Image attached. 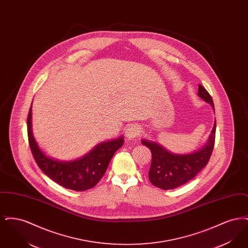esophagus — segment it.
<instances>
[{"label":"esophagus","mask_w":248,"mask_h":248,"mask_svg":"<svg viewBox=\"0 0 248 248\" xmlns=\"http://www.w3.org/2000/svg\"><path fill=\"white\" fill-rule=\"evenodd\" d=\"M125 136L130 140L137 139L140 136V128H139V126L136 125V124H131V125H129L125 130Z\"/></svg>","instance_id":"esophagus-1"}]
</instances>
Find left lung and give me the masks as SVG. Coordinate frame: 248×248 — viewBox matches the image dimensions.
<instances>
[{
  "label": "left lung",
  "mask_w": 248,
  "mask_h": 248,
  "mask_svg": "<svg viewBox=\"0 0 248 248\" xmlns=\"http://www.w3.org/2000/svg\"><path fill=\"white\" fill-rule=\"evenodd\" d=\"M198 95L215 109L212 96L201 84L198 88ZM215 137L216 120L208 140L200 150L191 154L171 153L158 142L142 140V144L151 150L153 155L149 171V178L152 184L162 189H176L196 177L210 159Z\"/></svg>",
  "instance_id": "1"
}]
</instances>
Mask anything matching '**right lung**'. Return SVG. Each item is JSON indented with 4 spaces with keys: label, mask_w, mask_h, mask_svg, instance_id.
Wrapping results in <instances>:
<instances>
[{
    "label": "right lung",
    "mask_w": 248,
    "mask_h": 248,
    "mask_svg": "<svg viewBox=\"0 0 248 248\" xmlns=\"http://www.w3.org/2000/svg\"><path fill=\"white\" fill-rule=\"evenodd\" d=\"M28 138L32 155L41 170L59 185L76 191L94 187L104 176L113 154L123 146L124 137L101 142L83 157L60 161L45 154L38 146L31 128V107L27 121Z\"/></svg>",
    "instance_id": "obj_1"
}]
</instances>
